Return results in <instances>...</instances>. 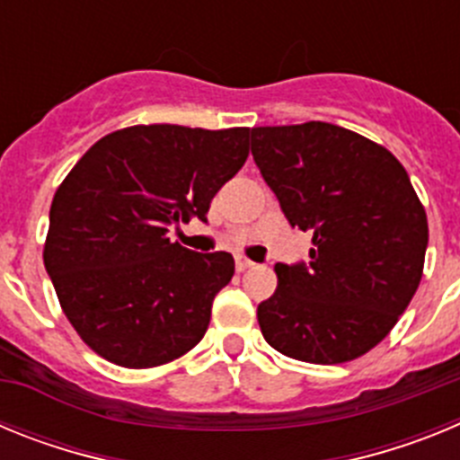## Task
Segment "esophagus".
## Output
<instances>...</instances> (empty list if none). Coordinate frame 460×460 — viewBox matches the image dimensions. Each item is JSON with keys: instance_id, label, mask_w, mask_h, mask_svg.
<instances>
[{"instance_id": "1", "label": "esophagus", "mask_w": 460, "mask_h": 460, "mask_svg": "<svg viewBox=\"0 0 460 460\" xmlns=\"http://www.w3.org/2000/svg\"><path fill=\"white\" fill-rule=\"evenodd\" d=\"M234 265H237V271H246V270H251V267H255V262H251V260L243 258V255H237Z\"/></svg>"}]
</instances>
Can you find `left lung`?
<instances>
[{
  "label": "left lung",
  "mask_w": 460,
  "mask_h": 460,
  "mask_svg": "<svg viewBox=\"0 0 460 460\" xmlns=\"http://www.w3.org/2000/svg\"><path fill=\"white\" fill-rule=\"evenodd\" d=\"M251 154L311 260L276 265L258 306L267 343L311 364H343L392 332L420 288L429 223L405 168L355 131L306 121L251 128Z\"/></svg>",
  "instance_id": "obj_1"
}]
</instances>
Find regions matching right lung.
<instances>
[{"mask_svg": "<svg viewBox=\"0 0 460 460\" xmlns=\"http://www.w3.org/2000/svg\"><path fill=\"white\" fill-rule=\"evenodd\" d=\"M249 156V128L128 126L87 149L57 189L43 262L68 323L96 355L152 368L186 355L234 274L226 251L195 253L170 227L207 221Z\"/></svg>", "mask_w": 460, "mask_h": 460, "instance_id": "add662e5", "label": "right lung"}]
</instances>
